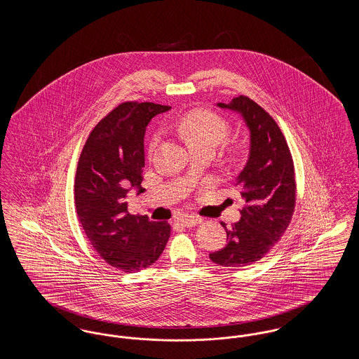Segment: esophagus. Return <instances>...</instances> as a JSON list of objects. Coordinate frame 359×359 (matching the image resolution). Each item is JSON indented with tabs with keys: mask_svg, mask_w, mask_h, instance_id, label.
Masks as SVG:
<instances>
[{
	"mask_svg": "<svg viewBox=\"0 0 359 359\" xmlns=\"http://www.w3.org/2000/svg\"><path fill=\"white\" fill-rule=\"evenodd\" d=\"M203 221L202 218H198V217H184V218H180L177 222L180 223L182 226H186V227H194L196 226L198 223H201Z\"/></svg>",
	"mask_w": 359,
	"mask_h": 359,
	"instance_id": "1",
	"label": "esophagus"
}]
</instances>
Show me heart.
<instances>
[{
    "label": "heart",
    "mask_w": 359,
    "mask_h": 359,
    "mask_svg": "<svg viewBox=\"0 0 359 359\" xmlns=\"http://www.w3.org/2000/svg\"><path fill=\"white\" fill-rule=\"evenodd\" d=\"M176 126L191 148L203 145L215 148L230 135L231 129L229 121L223 118L222 116L203 109H195L184 113L176 122ZM157 142L158 135L154 136L151 141V151L154 149Z\"/></svg>",
    "instance_id": "heart-1"
}]
</instances>
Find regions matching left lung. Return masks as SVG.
I'll use <instances>...</instances> for the list:
<instances>
[{"label":"left lung","mask_w":359,"mask_h":359,"mask_svg":"<svg viewBox=\"0 0 359 359\" xmlns=\"http://www.w3.org/2000/svg\"><path fill=\"white\" fill-rule=\"evenodd\" d=\"M218 104L243 116L252 148L237 179L245 201L241 221L230 227L221 222L227 245L210 253V258L222 266L242 268L266 256L287 231L296 205L294 164L280 126L264 107L246 95Z\"/></svg>","instance_id":"1"}]
</instances>
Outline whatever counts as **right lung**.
Listing matches in <instances>:
<instances>
[{"mask_svg":"<svg viewBox=\"0 0 359 359\" xmlns=\"http://www.w3.org/2000/svg\"><path fill=\"white\" fill-rule=\"evenodd\" d=\"M170 106L128 101L100 121L86 140L75 175V210L94 250L109 265L138 272L154 264L171 236V224L129 214L130 187L144 192L145 128Z\"/></svg>","mask_w":359,"mask_h":359,"instance_id":"1","label":"right lung"}]
</instances>
